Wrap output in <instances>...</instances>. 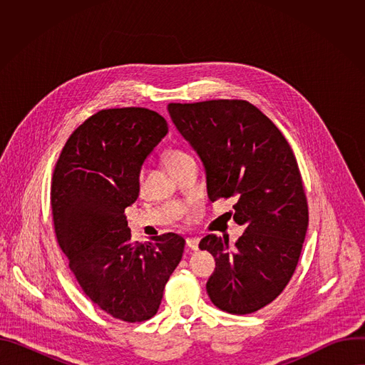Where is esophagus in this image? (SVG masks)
<instances>
[{"mask_svg": "<svg viewBox=\"0 0 365 365\" xmlns=\"http://www.w3.org/2000/svg\"><path fill=\"white\" fill-rule=\"evenodd\" d=\"M186 245H187L190 250L196 251L197 247H199V238H187V240H186Z\"/></svg>", "mask_w": 365, "mask_h": 365, "instance_id": "34e87169", "label": "esophagus"}]
</instances>
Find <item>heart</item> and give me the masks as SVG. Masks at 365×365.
I'll list each match as a JSON object with an SVG mask.
<instances>
[{"instance_id":"1","label":"heart","mask_w":365,"mask_h":365,"mask_svg":"<svg viewBox=\"0 0 365 365\" xmlns=\"http://www.w3.org/2000/svg\"><path fill=\"white\" fill-rule=\"evenodd\" d=\"M186 158H189V153H186L185 150H180V148H170L166 151V162H168L169 168H173L175 165H178L179 162H182ZM141 176H143V172H140V178Z\"/></svg>"}]
</instances>
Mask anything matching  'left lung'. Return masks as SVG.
<instances>
[{"label": "left lung", "instance_id": "1", "mask_svg": "<svg viewBox=\"0 0 365 365\" xmlns=\"http://www.w3.org/2000/svg\"><path fill=\"white\" fill-rule=\"evenodd\" d=\"M168 110L205 166L207 196L235 197L234 221L245 227L235 247L225 235L200 240L199 248L217 266L206 292L228 314H252L284 290L306 237L307 200L294 154L272 120L247 101L172 102Z\"/></svg>", "mask_w": 365, "mask_h": 365}]
</instances>
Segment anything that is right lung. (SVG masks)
I'll list each match as a JSON object with an SVG mask.
<instances>
[{
    "label": "right lung",
    "mask_w": 365,
    "mask_h": 365,
    "mask_svg": "<svg viewBox=\"0 0 365 365\" xmlns=\"http://www.w3.org/2000/svg\"><path fill=\"white\" fill-rule=\"evenodd\" d=\"M168 130L147 108L101 110L71 134L51 178L55 232L73 276L95 304L124 322L158 314L185 248L173 232L133 241L124 214L138 197L145 158Z\"/></svg>",
    "instance_id": "right-lung-1"
}]
</instances>
